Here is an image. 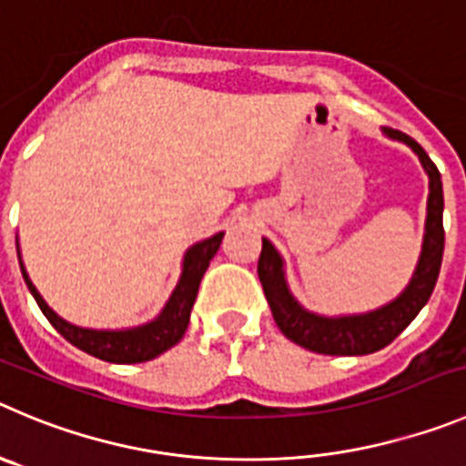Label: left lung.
<instances>
[{
    "mask_svg": "<svg viewBox=\"0 0 466 466\" xmlns=\"http://www.w3.org/2000/svg\"><path fill=\"white\" fill-rule=\"evenodd\" d=\"M389 137L410 145L423 163L430 177V198H428V220H425L423 253H420L419 267L414 278L402 294L389 306L380 308L368 315L354 317H319L303 310L287 289L285 276H282V259L276 248L262 238V255L258 262V276L264 287L267 301L271 306L273 319L282 336L289 338L297 345L315 351V354L329 356H363L380 351L381 347L390 345L400 333L411 324L420 308L428 303L434 285H437L439 268H441L443 255V188L441 174L437 165L430 160L423 147L402 130L386 128Z\"/></svg>",
    "mask_w": 466,
    "mask_h": 466,
    "instance_id": "obj_1",
    "label": "left lung"
}]
</instances>
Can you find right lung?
<instances>
[{
	"instance_id": "add662e5",
	"label": "right lung",
	"mask_w": 466,
	"mask_h": 466,
	"mask_svg": "<svg viewBox=\"0 0 466 466\" xmlns=\"http://www.w3.org/2000/svg\"><path fill=\"white\" fill-rule=\"evenodd\" d=\"M220 241H223V232L188 248L179 285L172 292L163 312L149 324L137 326V329H126V331H94V329H80V326L68 324L47 308V303L43 301L41 294L36 292V287L27 278L23 264H20V268H23L25 282H27L32 297L36 299L41 312L71 345L96 356V359L107 360V363H145V360H151L163 354V351H167L169 347H174L184 338L199 282H202V276L208 268L211 258L218 253ZM17 258H20V253H17Z\"/></svg>"
}]
</instances>
